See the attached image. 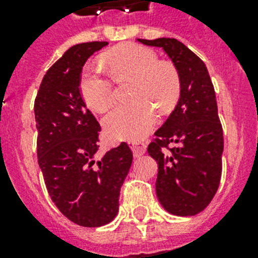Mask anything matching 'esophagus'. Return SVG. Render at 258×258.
I'll list each match as a JSON object with an SVG mask.
<instances>
[{"mask_svg":"<svg viewBox=\"0 0 258 258\" xmlns=\"http://www.w3.org/2000/svg\"><path fill=\"white\" fill-rule=\"evenodd\" d=\"M131 150H133L134 157L138 158V157H141V155H143V154L146 153L147 147H146L145 143H141V142H138V143H133V146H131Z\"/></svg>","mask_w":258,"mask_h":258,"instance_id":"34e87169","label":"esophagus"}]
</instances>
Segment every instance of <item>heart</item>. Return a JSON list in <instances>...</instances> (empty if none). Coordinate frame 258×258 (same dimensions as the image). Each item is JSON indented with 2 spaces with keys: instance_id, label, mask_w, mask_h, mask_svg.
<instances>
[{
  "instance_id": "obj_1",
  "label": "heart",
  "mask_w": 258,
  "mask_h": 258,
  "mask_svg": "<svg viewBox=\"0 0 258 258\" xmlns=\"http://www.w3.org/2000/svg\"><path fill=\"white\" fill-rule=\"evenodd\" d=\"M105 64L116 80L134 79V103L116 105L103 119L107 135L113 141H141L154 128V107L167 112L175 105L180 79L172 64L159 61L157 53L146 46L128 44L104 56ZM80 93L95 112H104L113 101V84L100 66L89 64L80 78Z\"/></svg>"
}]
</instances>
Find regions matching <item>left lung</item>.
Masks as SVG:
<instances>
[{
    "mask_svg": "<svg viewBox=\"0 0 258 258\" xmlns=\"http://www.w3.org/2000/svg\"><path fill=\"white\" fill-rule=\"evenodd\" d=\"M137 40L165 50L180 79L175 108L147 149L158 163V201L174 216H196L213 200L222 171L224 134L210 75L205 62L175 38ZM170 143L178 146L166 154L161 149Z\"/></svg>",
    "mask_w": 258,
    "mask_h": 258,
    "instance_id": "obj_1",
    "label": "left lung"
}]
</instances>
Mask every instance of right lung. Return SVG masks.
Instances as JSON below:
<instances>
[{
    "label": "right lung",
    "mask_w": 258,
    "mask_h": 258,
    "mask_svg": "<svg viewBox=\"0 0 258 258\" xmlns=\"http://www.w3.org/2000/svg\"><path fill=\"white\" fill-rule=\"evenodd\" d=\"M107 41L71 46L42 79L34 100L38 166L50 198L86 228L108 224L119 212L120 187L133 163L127 143L96 159L100 125L80 93L86 61Z\"/></svg>",
    "instance_id": "right-lung-1"
}]
</instances>
